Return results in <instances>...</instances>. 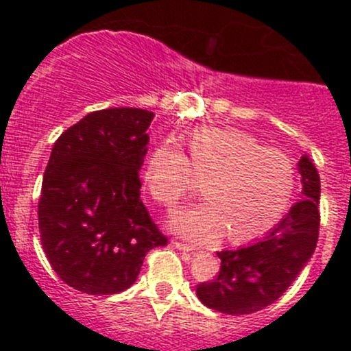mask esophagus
<instances>
[{
	"instance_id": "esophagus-1",
	"label": "esophagus",
	"mask_w": 351,
	"mask_h": 351,
	"mask_svg": "<svg viewBox=\"0 0 351 351\" xmlns=\"http://www.w3.org/2000/svg\"><path fill=\"white\" fill-rule=\"evenodd\" d=\"M173 246H175L176 250L183 251V253H186V254H195V250H193L192 246H189V244H183V243L175 241V243H173Z\"/></svg>"
}]
</instances>
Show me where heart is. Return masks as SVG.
Wrapping results in <instances>:
<instances>
[{
    "label": "heart",
    "instance_id": "1",
    "mask_svg": "<svg viewBox=\"0 0 351 351\" xmlns=\"http://www.w3.org/2000/svg\"><path fill=\"white\" fill-rule=\"evenodd\" d=\"M189 159L173 143L149 154L144 182L166 207L193 190L202 178L205 202L173 214V231L197 241L224 234L243 243L270 231L292 200L295 171L290 158L231 127H202L186 137Z\"/></svg>",
    "mask_w": 351,
    "mask_h": 351
}]
</instances>
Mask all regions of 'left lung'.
<instances>
[{
	"instance_id": "obj_1",
	"label": "left lung",
	"mask_w": 351,
	"mask_h": 351,
	"mask_svg": "<svg viewBox=\"0 0 351 351\" xmlns=\"http://www.w3.org/2000/svg\"><path fill=\"white\" fill-rule=\"evenodd\" d=\"M297 171L302 198L263 238L219 251L215 280L197 287L204 306L232 316L256 313L274 304L309 263L319 234L321 180L307 154L300 156Z\"/></svg>"
}]
</instances>
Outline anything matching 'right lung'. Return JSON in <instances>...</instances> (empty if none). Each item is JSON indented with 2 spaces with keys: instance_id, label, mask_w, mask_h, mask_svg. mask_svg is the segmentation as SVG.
<instances>
[{
  "instance_id": "1",
  "label": "right lung",
  "mask_w": 351,
  "mask_h": 351,
  "mask_svg": "<svg viewBox=\"0 0 351 351\" xmlns=\"http://www.w3.org/2000/svg\"><path fill=\"white\" fill-rule=\"evenodd\" d=\"M154 113H88L52 147L38 200V229L62 282L91 295L129 289L144 256L168 239L141 200L139 171Z\"/></svg>"
}]
</instances>
